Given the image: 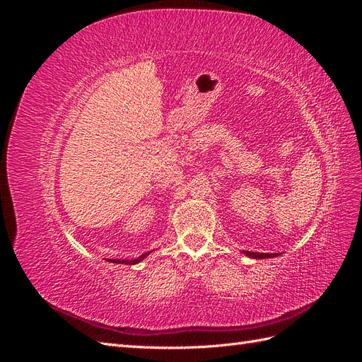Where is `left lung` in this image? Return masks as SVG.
Segmentation results:
<instances>
[{
  "label": "left lung",
  "instance_id": "8db88e82",
  "mask_svg": "<svg viewBox=\"0 0 362 362\" xmlns=\"http://www.w3.org/2000/svg\"><path fill=\"white\" fill-rule=\"evenodd\" d=\"M245 254L247 255V257H250V258H272V257H276L275 254H258V252H245Z\"/></svg>",
  "mask_w": 362,
  "mask_h": 362
}]
</instances>
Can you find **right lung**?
Segmentation results:
<instances>
[{
	"label": "right lung",
	"instance_id": "obj_1",
	"mask_svg": "<svg viewBox=\"0 0 362 362\" xmlns=\"http://www.w3.org/2000/svg\"><path fill=\"white\" fill-rule=\"evenodd\" d=\"M148 254H149V252H146V254H144V255L139 257V258H134V259H107V261L117 262V264H137V262H140Z\"/></svg>",
	"mask_w": 362,
	"mask_h": 362
}]
</instances>
